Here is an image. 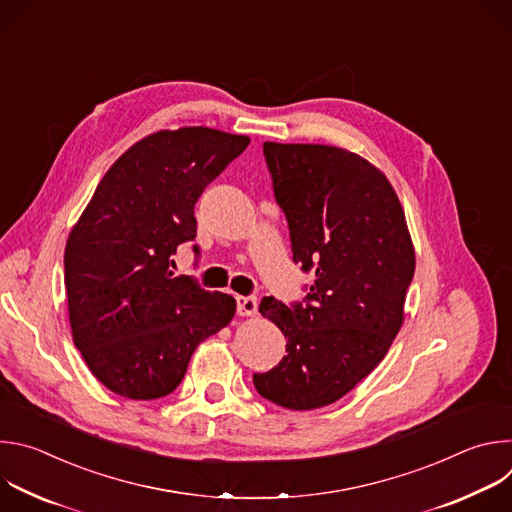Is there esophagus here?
Masks as SVG:
<instances>
[{"label": "esophagus", "mask_w": 512, "mask_h": 512, "mask_svg": "<svg viewBox=\"0 0 512 512\" xmlns=\"http://www.w3.org/2000/svg\"><path fill=\"white\" fill-rule=\"evenodd\" d=\"M237 314L239 316H255L257 314V298L237 296Z\"/></svg>", "instance_id": "esophagus-1"}]
</instances>
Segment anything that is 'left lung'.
<instances>
[{
  "label": "left lung",
  "mask_w": 512,
  "mask_h": 512,
  "mask_svg": "<svg viewBox=\"0 0 512 512\" xmlns=\"http://www.w3.org/2000/svg\"><path fill=\"white\" fill-rule=\"evenodd\" d=\"M294 261L314 269L308 304L263 298L259 312L285 336L275 369L253 375L261 397L294 411L326 407L385 358L405 320L415 249L387 176L336 145L265 141Z\"/></svg>",
  "instance_id": "8db88e82"
}]
</instances>
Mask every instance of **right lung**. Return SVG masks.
<instances>
[{
    "instance_id": "right-lung-1",
    "label": "right lung",
    "mask_w": 512,
    "mask_h": 512,
    "mask_svg": "<svg viewBox=\"0 0 512 512\" xmlns=\"http://www.w3.org/2000/svg\"><path fill=\"white\" fill-rule=\"evenodd\" d=\"M249 141L194 125L145 135L107 170L70 229L72 340L109 391L137 401L172 393L196 346L231 324L235 298L174 277L170 263L196 237L198 196Z\"/></svg>"
}]
</instances>
